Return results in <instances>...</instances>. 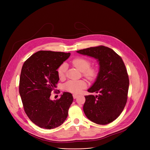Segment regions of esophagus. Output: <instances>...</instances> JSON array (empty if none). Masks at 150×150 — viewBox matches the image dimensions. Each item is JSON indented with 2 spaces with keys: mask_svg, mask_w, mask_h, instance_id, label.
<instances>
[{
  "mask_svg": "<svg viewBox=\"0 0 150 150\" xmlns=\"http://www.w3.org/2000/svg\"><path fill=\"white\" fill-rule=\"evenodd\" d=\"M78 94H73V97H74V99H75L76 97H77V96H78Z\"/></svg>",
  "mask_w": 150,
  "mask_h": 150,
  "instance_id": "obj_1",
  "label": "esophagus"
}]
</instances>
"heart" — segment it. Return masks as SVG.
<instances>
[{
    "instance_id": "obj_1",
    "label": "heart",
    "mask_w": 150,
    "mask_h": 150,
    "mask_svg": "<svg viewBox=\"0 0 150 150\" xmlns=\"http://www.w3.org/2000/svg\"><path fill=\"white\" fill-rule=\"evenodd\" d=\"M73 65L81 72H82L83 75L90 80L93 79L96 76V71L94 68L90 67V62L87 59L82 57L76 58L72 61ZM67 64L63 63L57 69L58 76L60 78L65 77L67 70ZM87 83L83 80H70L65 85V89L73 93H79L83 89L86 88Z\"/></svg>"
}]
</instances>
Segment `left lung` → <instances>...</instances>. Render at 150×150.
<instances>
[{"label": "left lung", "instance_id": "left-lung-1", "mask_svg": "<svg viewBox=\"0 0 150 150\" xmlns=\"http://www.w3.org/2000/svg\"><path fill=\"white\" fill-rule=\"evenodd\" d=\"M76 52L97 59L99 65L96 79L87 90L99 94L85 96L83 112L97 124L111 123L121 114L127 101L129 81L123 61L113 50L103 46Z\"/></svg>", "mask_w": 150, "mask_h": 150}]
</instances>
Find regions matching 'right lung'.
<instances>
[{
	"mask_svg": "<svg viewBox=\"0 0 150 150\" xmlns=\"http://www.w3.org/2000/svg\"><path fill=\"white\" fill-rule=\"evenodd\" d=\"M70 53L38 51L24 63L21 70L19 92L29 119L44 129L60 126L68 117L73 101L71 93L64 92L57 100L50 98L59 80V67Z\"/></svg>",
	"mask_w": 150,
	"mask_h": 150,
	"instance_id": "obj_1",
	"label": "right lung"
}]
</instances>
